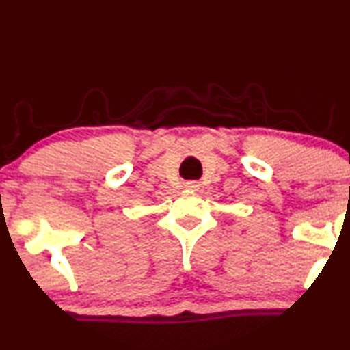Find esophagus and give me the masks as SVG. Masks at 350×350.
<instances>
[{
  "mask_svg": "<svg viewBox=\"0 0 350 350\" xmlns=\"http://www.w3.org/2000/svg\"><path fill=\"white\" fill-rule=\"evenodd\" d=\"M185 187H187L188 189H196L199 185H198V182H187Z\"/></svg>",
  "mask_w": 350,
  "mask_h": 350,
  "instance_id": "34e87169",
  "label": "esophagus"
}]
</instances>
